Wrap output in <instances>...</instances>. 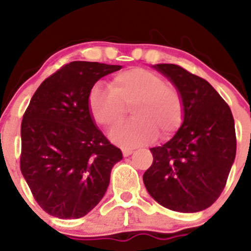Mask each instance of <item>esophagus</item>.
<instances>
[{
    "label": "esophagus",
    "mask_w": 251,
    "mask_h": 251,
    "mask_svg": "<svg viewBox=\"0 0 251 251\" xmlns=\"http://www.w3.org/2000/svg\"><path fill=\"white\" fill-rule=\"evenodd\" d=\"M132 149H130V148H123V155L124 156H128V155H131V154H132Z\"/></svg>",
    "instance_id": "34e87169"
}]
</instances>
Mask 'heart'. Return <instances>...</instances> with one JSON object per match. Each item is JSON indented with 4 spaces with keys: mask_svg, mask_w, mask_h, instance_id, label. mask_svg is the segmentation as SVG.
Instances as JSON below:
<instances>
[{
    "mask_svg": "<svg viewBox=\"0 0 251 251\" xmlns=\"http://www.w3.org/2000/svg\"><path fill=\"white\" fill-rule=\"evenodd\" d=\"M109 88L96 85L88 95V109L96 124L111 128L124 120L131 108L132 120L111 132L114 142L138 147L153 141L156 133L166 138L181 127L184 102L178 88L160 75L141 68L119 72Z\"/></svg>",
    "mask_w": 251,
    "mask_h": 251,
    "instance_id": "heart-1",
    "label": "heart"
}]
</instances>
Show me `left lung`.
<instances>
[{
  "label": "left lung",
  "mask_w": 251,
  "mask_h": 251,
  "mask_svg": "<svg viewBox=\"0 0 251 251\" xmlns=\"http://www.w3.org/2000/svg\"><path fill=\"white\" fill-rule=\"evenodd\" d=\"M184 102L183 124L170 141L151 148L143 175L147 191L166 209L197 212L211 206L226 186L235 158L234 119L228 104L203 77L176 64H156Z\"/></svg>",
  "instance_id": "8db88e82"
}]
</instances>
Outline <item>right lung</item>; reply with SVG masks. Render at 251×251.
Returning a JSON list of instances; mask_svg holds the SVG:
<instances>
[{
	"label": "right lung",
	"instance_id": "obj_1",
	"mask_svg": "<svg viewBox=\"0 0 251 251\" xmlns=\"http://www.w3.org/2000/svg\"><path fill=\"white\" fill-rule=\"evenodd\" d=\"M120 65L68 63L32 96L22 128L20 170L35 201L59 219L87 215L105 194L121 151L95 126L91 88Z\"/></svg>",
	"mask_w": 251,
	"mask_h": 251
}]
</instances>
